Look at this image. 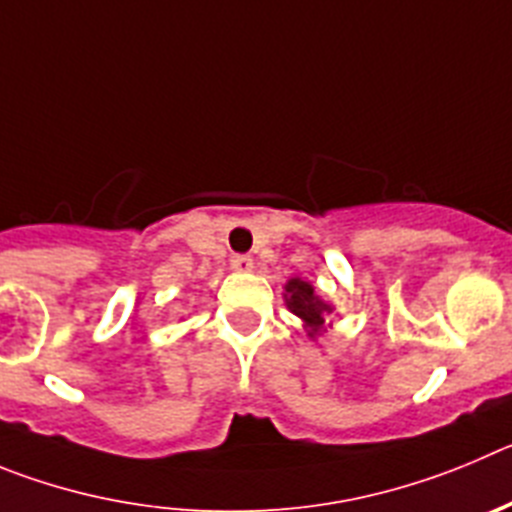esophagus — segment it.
<instances>
[{
  "label": "esophagus",
  "instance_id": "1",
  "mask_svg": "<svg viewBox=\"0 0 512 512\" xmlns=\"http://www.w3.org/2000/svg\"><path fill=\"white\" fill-rule=\"evenodd\" d=\"M232 267L234 270H239V273H247V270H252V257L250 255H232Z\"/></svg>",
  "mask_w": 512,
  "mask_h": 512
}]
</instances>
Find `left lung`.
I'll return each instance as SVG.
<instances>
[{
  "mask_svg": "<svg viewBox=\"0 0 512 512\" xmlns=\"http://www.w3.org/2000/svg\"><path fill=\"white\" fill-rule=\"evenodd\" d=\"M285 290H288V296H285L288 308L311 326V336H313L321 326H324V316L331 311V308L326 306L316 293H313V288L306 283V280L293 278L288 285H285Z\"/></svg>",
  "mask_w": 512,
  "mask_h": 512,
  "instance_id": "obj_1",
  "label": "left lung"
}]
</instances>
